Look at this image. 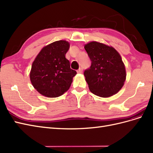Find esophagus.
Returning a JSON list of instances; mask_svg holds the SVG:
<instances>
[{
	"instance_id": "34e87169",
	"label": "esophagus",
	"mask_w": 153,
	"mask_h": 153,
	"mask_svg": "<svg viewBox=\"0 0 153 153\" xmlns=\"http://www.w3.org/2000/svg\"><path fill=\"white\" fill-rule=\"evenodd\" d=\"M77 72L78 74L83 73V68H79V69H78V70H77Z\"/></svg>"
}]
</instances>
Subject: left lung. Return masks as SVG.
<instances>
[{
	"label": "left lung",
	"mask_w": 153,
	"mask_h": 153,
	"mask_svg": "<svg viewBox=\"0 0 153 153\" xmlns=\"http://www.w3.org/2000/svg\"><path fill=\"white\" fill-rule=\"evenodd\" d=\"M91 61L84 76L90 91L102 97L114 95L122 88L126 79L123 62L119 53L112 47L93 41L85 46Z\"/></svg>",
	"instance_id": "1"
}]
</instances>
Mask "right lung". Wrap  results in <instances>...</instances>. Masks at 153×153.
<instances>
[{"mask_svg":"<svg viewBox=\"0 0 153 153\" xmlns=\"http://www.w3.org/2000/svg\"><path fill=\"white\" fill-rule=\"evenodd\" d=\"M70 48L66 41L53 42L43 48L33 61L30 77L41 94L57 97L68 91L77 74L70 68L65 54Z\"/></svg>","mask_w":153,"mask_h":153,"instance_id":"add662e5","label":"right lung"}]
</instances>
